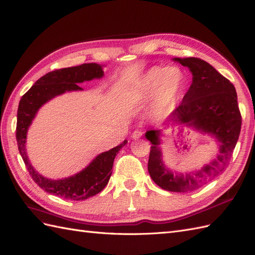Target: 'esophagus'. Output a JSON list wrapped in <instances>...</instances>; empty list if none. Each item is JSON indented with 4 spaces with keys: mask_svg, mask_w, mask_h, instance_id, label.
<instances>
[{
    "mask_svg": "<svg viewBox=\"0 0 255 255\" xmlns=\"http://www.w3.org/2000/svg\"><path fill=\"white\" fill-rule=\"evenodd\" d=\"M142 134H143V132L141 131V130H135V131H133L131 137H132V139L136 140V139H139V137H141Z\"/></svg>",
    "mask_w": 255,
    "mask_h": 255,
    "instance_id": "34e87169",
    "label": "esophagus"
}]
</instances>
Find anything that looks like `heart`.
Here are the masks:
<instances>
[{"instance_id": "obj_1", "label": "heart", "mask_w": 255, "mask_h": 255, "mask_svg": "<svg viewBox=\"0 0 255 255\" xmlns=\"http://www.w3.org/2000/svg\"><path fill=\"white\" fill-rule=\"evenodd\" d=\"M186 85L187 77L180 67H154L143 76L137 93L143 101L152 98V115L163 119L183 95Z\"/></svg>"}]
</instances>
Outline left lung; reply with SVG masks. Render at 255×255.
Wrapping results in <instances>:
<instances>
[{"label": "left lung", "mask_w": 255, "mask_h": 255, "mask_svg": "<svg viewBox=\"0 0 255 255\" xmlns=\"http://www.w3.org/2000/svg\"><path fill=\"white\" fill-rule=\"evenodd\" d=\"M188 67L192 83L181 104L164 123V128L183 125L201 134H208L218 143L215 158L200 170L183 174L163 162L162 130H148L145 136L151 143L147 169L151 179L166 191L189 192L213 180L228 165L242 128L237 94L234 85L207 62L196 57H173Z\"/></svg>", "instance_id": "left-lung-1"}]
</instances>
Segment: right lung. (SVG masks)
Listing matches in <instances>:
<instances>
[{
	"mask_svg": "<svg viewBox=\"0 0 255 255\" xmlns=\"http://www.w3.org/2000/svg\"><path fill=\"white\" fill-rule=\"evenodd\" d=\"M104 67V65L89 63L48 72L34 83L19 103L16 137L18 149L26 169L30 172L33 180L41 189L65 200H86L103 191L111 177L114 158L116 154H119L120 149L127 144V140L110 150L101 152L83 170L74 175L61 179H51L36 171L28 159L26 151L28 128L43 105L65 93L83 91L79 84L103 78Z\"/></svg>",
	"mask_w": 255,
	"mask_h": 255,
	"instance_id": "right-lung-1",
	"label": "right lung"
}]
</instances>
